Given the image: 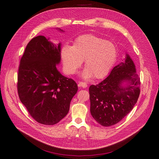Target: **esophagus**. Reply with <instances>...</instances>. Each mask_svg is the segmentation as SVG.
Listing matches in <instances>:
<instances>
[{
	"instance_id": "obj_1",
	"label": "esophagus",
	"mask_w": 159,
	"mask_h": 159,
	"mask_svg": "<svg viewBox=\"0 0 159 159\" xmlns=\"http://www.w3.org/2000/svg\"><path fill=\"white\" fill-rule=\"evenodd\" d=\"M78 86L83 87V88H86V87H87V84L85 83V82L80 81L79 82V84H78Z\"/></svg>"
}]
</instances>
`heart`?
<instances>
[{
	"instance_id": "heart-1",
	"label": "heart",
	"mask_w": 159,
	"mask_h": 159,
	"mask_svg": "<svg viewBox=\"0 0 159 159\" xmlns=\"http://www.w3.org/2000/svg\"><path fill=\"white\" fill-rule=\"evenodd\" d=\"M117 53L113 43L93 35H84L76 38L72 46H63L61 56L68 74H75L85 60L86 68L82 74L83 77L87 79L93 76L101 79L112 69Z\"/></svg>"
}]
</instances>
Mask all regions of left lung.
Masks as SVG:
<instances>
[{
  "label": "left lung",
  "instance_id": "1",
  "mask_svg": "<svg viewBox=\"0 0 159 159\" xmlns=\"http://www.w3.org/2000/svg\"><path fill=\"white\" fill-rule=\"evenodd\" d=\"M129 84L124 87V82ZM140 78L128 54L124 62L114 66L111 74L97 85L89 87L90 112L102 126L118 123L132 110L140 94Z\"/></svg>",
  "mask_w": 159,
  "mask_h": 159
}]
</instances>
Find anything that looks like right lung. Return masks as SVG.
<instances>
[{"mask_svg": "<svg viewBox=\"0 0 159 159\" xmlns=\"http://www.w3.org/2000/svg\"><path fill=\"white\" fill-rule=\"evenodd\" d=\"M61 58V43L55 46L39 35L28 43L20 60L18 96L30 116L41 124H56L66 116L78 91L75 81L57 70Z\"/></svg>", "mask_w": 159, "mask_h": 159, "instance_id": "obj_1", "label": "right lung"}]
</instances>
